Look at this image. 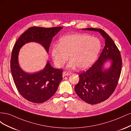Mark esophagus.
I'll return each instance as SVG.
<instances>
[{
  "label": "esophagus",
  "instance_id": "esophagus-1",
  "mask_svg": "<svg viewBox=\"0 0 131 131\" xmlns=\"http://www.w3.org/2000/svg\"><path fill=\"white\" fill-rule=\"evenodd\" d=\"M71 74V73L69 72H64L63 73V76H69Z\"/></svg>",
  "mask_w": 131,
  "mask_h": 131
}]
</instances>
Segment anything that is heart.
I'll return each mask as SVG.
<instances>
[{
    "label": "heart",
    "instance_id": "b5f03b06",
    "mask_svg": "<svg viewBox=\"0 0 131 131\" xmlns=\"http://www.w3.org/2000/svg\"><path fill=\"white\" fill-rule=\"evenodd\" d=\"M101 47V41L93 36L86 34H73L60 38L58 45H54L51 54L54 65L62 68L68 61H70L67 68L79 69L89 68L96 60Z\"/></svg>",
    "mask_w": 131,
    "mask_h": 131
}]
</instances>
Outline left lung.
Returning <instances> with one entry per match:
<instances>
[{"mask_svg":"<svg viewBox=\"0 0 131 131\" xmlns=\"http://www.w3.org/2000/svg\"><path fill=\"white\" fill-rule=\"evenodd\" d=\"M82 30L98 31L105 40V46L97 61L79 75V81L74 88L82 100L96 104L107 100L115 90L121 74L122 59L115 43L103 30L93 28ZM109 60L112 61L110 68L103 70L104 63Z\"/></svg>","mask_w":131,"mask_h":131,"instance_id":"1","label":"left lung"}]
</instances>
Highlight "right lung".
Returning a JSON list of instances; mask_svg holds the SVG:
<instances>
[{
	"label": "right lung",
	"mask_w": 131,
	"mask_h": 131,
	"mask_svg": "<svg viewBox=\"0 0 131 131\" xmlns=\"http://www.w3.org/2000/svg\"><path fill=\"white\" fill-rule=\"evenodd\" d=\"M61 27L43 28L32 27L23 33L15 43L11 53L10 68L16 87L26 100L35 103H42L47 101L56 92L62 80V69L54 68L47 61L45 67L38 72H24L18 64V56L21 47L29 42L40 44L49 52L52 39Z\"/></svg>",
	"instance_id": "add662e5"
}]
</instances>
